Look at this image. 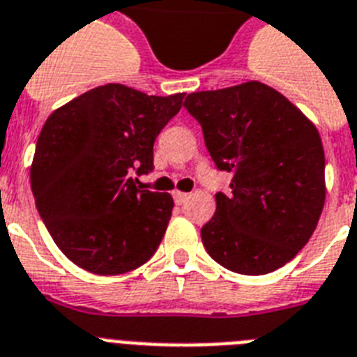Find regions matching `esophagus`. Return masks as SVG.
<instances>
[{"instance_id": "1", "label": "esophagus", "mask_w": 357, "mask_h": 357, "mask_svg": "<svg viewBox=\"0 0 357 357\" xmlns=\"http://www.w3.org/2000/svg\"><path fill=\"white\" fill-rule=\"evenodd\" d=\"M172 196H174V202H176V204H178V205H183L185 202H187V199H188V194L187 192H179V190H176V192H174Z\"/></svg>"}]
</instances>
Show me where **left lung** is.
I'll use <instances>...</instances> for the list:
<instances>
[{
    "mask_svg": "<svg viewBox=\"0 0 357 357\" xmlns=\"http://www.w3.org/2000/svg\"><path fill=\"white\" fill-rule=\"evenodd\" d=\"M216 169L233 176L202 227L213 260L242 275L282 268L314 234L324 205L319 132L262 82L187 95Z\"/></svg>",
    "mask_w": 357,
    "mask_h": 357,
    "instance_id": "left-lung-1",
    "label": "left lung"
}]
</instances>
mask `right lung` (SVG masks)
<instances>
[{"instance_id":"add662e5","label":"right lung","mask_w":357,"mask_h":357,"mask_svg":"<svg viewBox=\"0 0 357 357\" xmlns=\"http://www.w3.org/2000/svg\"><path fill=\"white\" fill-rule=\"evenodd\" d=\"M185 93L155 97L123 84L98 86L49 115L38 137L31 187L54 244L95 275L132 271L152 259L172 196L143 190L153 143Z\"/></svg>"}]
</instances>
